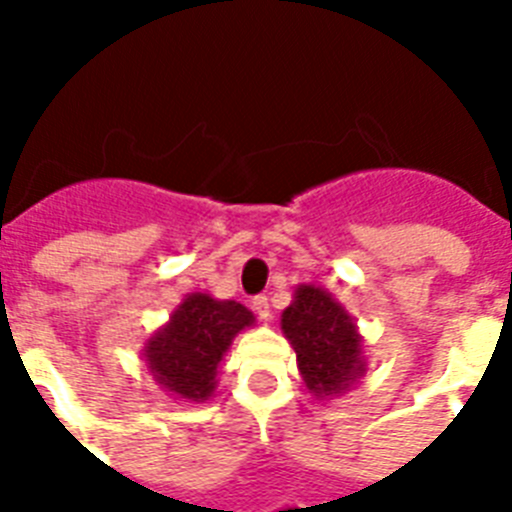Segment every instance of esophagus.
<instances>
[{"mask_svg":"<svg viewBox=\"0 0 512 512\" xmlns=\"http://www.w3.org/2000/svg\"><path fill=\"white\" fill-rule=\"evenodd\" d=\"M252 308H255V313L263 321L271 319V303H268V297H265V295H257L255 300H252Z\"/></svg>","mask_w":512,"mask_h":512,"instance_id":"esophagus-1","label":"esophagus"}]
</instances>
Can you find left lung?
Returning <instances> with one entry per match:
<instances>
[{"instance_id": "left-lung-1", "label": "left lung", "mask_w": 512, "mask_h": 512, "mask_svg": "<svg viewBox=\"0 0 512 512\" xmlns=\"http://www.w3.org/2000/svg\"><path fill=\"white\" fill-rule=\"evenodd\" d=\"M281 329L295 348L305 385L316 396L342 393L364 374L356 324L324 289H297L295 303L281 316Z\"/></svg>"}]
</instances>
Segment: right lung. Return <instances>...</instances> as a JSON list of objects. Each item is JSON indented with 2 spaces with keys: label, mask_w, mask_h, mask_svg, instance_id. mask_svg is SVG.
I'll return each instance as SVG.
<instances>
[{
  "label": "right lung",
  "mask_w": 512,
  "mask_h": 512,
  "mask_svg": "<svg viewBox=\"0 0 512 512\" xmlns=\"http://www.w3.org/2000/svg\"><path fill=\"white\" fill-rule=\"evenodd\" d=\"M252 321V313L241 303L188 295L172 313L170 324L148 340V369L180 398L204 401L215 390L217 366L233 335Z\"/></svg>",
  "instance_id": "right-lung-1"
}]
</instances>
